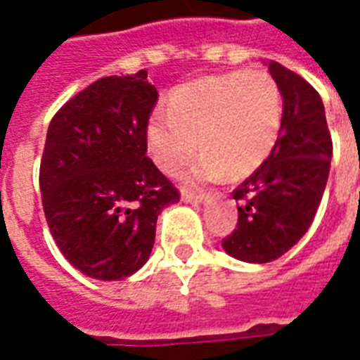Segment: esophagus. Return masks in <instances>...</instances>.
Instances as JSON below:
<instances>
[{"mask_svg": "<svg viewBox=\"0 0 360 360\" xmlns=\"http://www.w3.org/2000/svg\"><path fill=\"white\" fill-rule=\"evenodd\" d=\"M209 198V194H203V192H200V194H196V192H191V191H183L181 192V200L185 203H202L205 202Z\"/></svg>", "mask_w": 360, "mask_h": 360, "instance_id": "obj_1", "label": "esophagus"}]
</instances>
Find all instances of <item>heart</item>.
I'll use <instances>...</instances> for the list:
<instances>
[{
	"label": "heart",
	"instance_id": "b5f03b06",
	"mask_svg": "<svg viewBox=\"0 0 360 360\" xmlns=\"http://www.w3.org/2000/svg\"><path fill=\"white\" fill-rule=\"evenodd\" d=\"M284 120V101L267 70H233L183 84L169 95V112L157 108L146 127L147 151L166 175H177L196 153L188 181L228 174L239 179L273 153Z\"/></svg>",
	"mask_w": 360,
	"mask_h": 360
}]
</instances>
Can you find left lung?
<instances>
[{
    "label": "left lung",
    "instance_id": "1",
    "mask_svg": "<svg viewBox=\"0 0 360 360\" xmlns=\"http://www.w3.org/2000/svg\"><path fill=\"white\" fill-rule=\"evenodd\" d=\"M284 101V120L269 158L243 181L237 230L222 240L231 257L246 263L278 259L312 224L329 179L333 141L319 93L304 78L269 61Z\"/></svg>",
    "mask_w": 360,
    "mask_h": 360
}]
</instances>
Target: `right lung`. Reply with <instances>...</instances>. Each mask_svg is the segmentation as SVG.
Segmentation results:
<instances>
[{
	"instance_id": "obj_1",
	"label": "right lung",
	"mask_w": 360,
	"mask_h": 360,
	"mask_svg": "<svg viewBox=\"0 0 360 360\" xmlns=\"http://www.w3.org/2000/svg\"><path fill=\"white\" fill-rule=\"evenodd\" d=\"M158 101L147 70L106 76L61 106L41 160L42 209L72 267L121 280L146 265L158 214L179 192L147 157L146 127Z\"/></svg>"
}]
</instances>
